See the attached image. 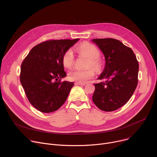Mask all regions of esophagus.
<instances>
[{"label":"esophagus","mask_w":157,"mask_h":157,"mask_svg":"<svg viewBox=\"0 0 157 157\" xmlns=\"http://www.w3.org/2000/svg\"><path fill=\"white\" fill-rule=\"evenodd\" d=\"M75 84L76 85H81V86H84L85 85L84 83H80V82H76Z\"/></svg>","instance_id":"1"}]
</instances>
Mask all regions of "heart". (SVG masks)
Returning <instances> with one entry per match:
<instances>
[{"mask_svg": "<svg viewBox=\"0 0 157 157\" xmlns=\"http://www.w3.org/2000/svg\"><path fill=\"white\" fill-rule=\"evenodd\" d=\"M78 53L87 58V67H92L94 69H99L102 66V62L99 59L100 52L93 44L84 43L77 47ZM75 55L72 49L67 50L63 55L62 63L65 68H71L73 64ZM94 73L91 70H80L74 69L68 73V78L70 80L80 83H85L93 78Z\"/></svg>", "mask_w": 157, "mask_h": 157, "instance_id": "1", "label": "heart"}]
</instances>
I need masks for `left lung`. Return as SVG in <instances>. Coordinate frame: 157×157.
<instances>
[{"mask_svg": "<svg viewBox=\"0 0 157 157\" xmlns=\"http://www.w3.org/2000/svg\"><path fill=\"white\" fill-rule=\"evenodd\" d=\"M96 43L105 57L104 68L94 84L93 101L101 110L114 111L125 104L138 83L139 63L133 52L119 40L97 38Z\"/></svg>", "mask_w": 157, "mask_h": 157, "instance_id": "obj_1", "label": "left lung"}]
</instances>
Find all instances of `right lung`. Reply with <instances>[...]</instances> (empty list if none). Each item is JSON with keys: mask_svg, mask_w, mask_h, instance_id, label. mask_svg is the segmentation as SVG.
I'll return each mask as SVG.
<instances>
[{"mask_svg": "<svg viewBox=\"0 0 157 157\" xmlns=\"http://www.w3.org/2000/svg\"><path fill=\"white\" fill-rule=\"evenodd\" d=\"M79 40L42 42L31 50L21 63L20 82L29 102L40 112L58 110L68 98L74 83L59 81L66 76L62 57Z\"/></svg>", "mask_w": 157, "mask_h": 157, "instance_id": "obj_1", "label": "right lung"}]
</instances>
